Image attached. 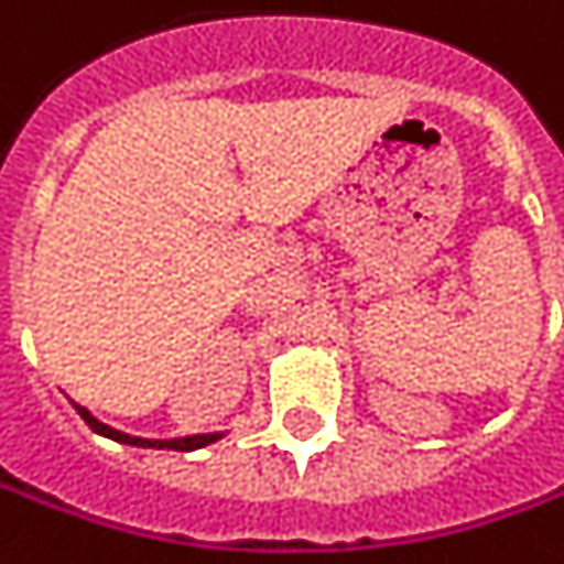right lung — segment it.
Returning a JSON list of instances; mask_svg holds the SVG:
<instances>
[{
  "label": "right lung",
  "instance_id": "1",
  "mask_svg": "<svg viewBox=\"0 0 564 564\" xmlns=\"http://www.w3.org/2000/svg\"><path fill=\"white\" fill-rule=\"evenodd\" d=\"M76 405V412L85 419V424H88L90 431L100 433V436H106V440H116V443H124V446H137V448H173V452H195V448H204L210 446V443H216L223 433H195V436H180V440H143V436H131V433H121L116 431V427H109V424H104V421H97L94 415H90L85 405Z\"/></svg>",
  "mask_w": 564,
  "mask_h": 564
}]
</instances>
